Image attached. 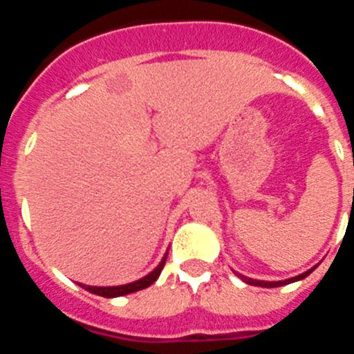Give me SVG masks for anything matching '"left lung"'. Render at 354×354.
Here are the masks:
<instances>
[{"label":"left lung","instance_id":"8db88e82","mask_svg":"<svg viewBox=\"0 0 354 354\" xmlns=\"http://www.w3.org/2000/svg\"><path fill=\"white\" fill-rule=\"evenodd\" d=\"M315 268H317V266H314V268H312V270L305 271V273L298 274V277L287 278V280H280V282H264V280H253V278H248V277H245V274L236 273V271H234V273H236L237 277H239L241 280H243V282H246V283H248V286H257V287H280V286H287V283L298 282V280H303V278H305V277H308V274H310L312 271L315 270Z\"/></svg>","mask_w":354,"mask_h":354}]
</instances>
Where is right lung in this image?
Listing matches in <instances>:
<instances>
[{"label":"right lung","instance_id":"1","mask_svg":"<svg viewBox=\"0 0 354 354\" xmlns=\"http://www.w3.org/2000/svg\"><path fill=\"white\" fill-rule=\"evenodd\" d=\"M167 255L168 253H165V257L161 259V262H159L158 268H156L154 271H150L149 274H145V277L136 280V282L126 283V286H113V287H93V286H83V283H80V286L83 287V289L88 290V292L97 294V296H104V298H118V296H126V294L147 289V287L152 286V283L158 280L159 274H161L162 266H165V262H167Z\"/></svg>","mask_w":354,"mask_h":354}]
</instances>
